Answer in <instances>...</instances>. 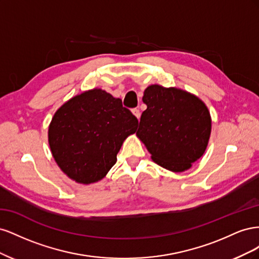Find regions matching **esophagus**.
<instances>
[{"label": "esophagus", "mask_w": 259, "mask_h": 259, "mask_svg": "<svg viewBox=\"0 0 259 259\" xmlns=\"http://www.w3.org/2000/svg\"><path fill=\"white\" fill-rule=\"evenodd\" d=\"M132 112H133V114H134L137 119L139 120L140 119V111H139V109H137V108H135V109H133L132 110Z\"/></svg>", "instance_id": "34e87169"}]
</instances>
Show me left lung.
Returning <instances> with one entry per match:
<instances>
[{
    "instance_id": "8db88e82",
    "label": "left lung",
    "mask_w": 259,
    "mask_h": 259,
    "mask_svg": "<svg viewBox=\"0 0 259 259\" xmlns=\"http://www.w3.org/2000/svg\"><path fill=\"white\" fill-rule=\"evenodd\" d=\"M143 101L137 137L151 159L171 171H184L199 160L208 144L211 120L207 107L192 94L176 88L150 85Z\"/></svg>"
}]
</instances>
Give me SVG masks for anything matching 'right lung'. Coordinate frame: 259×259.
I'll return each mask as SVG.
<instances>
[{
  "label": "right lung",
  "instance_id": "add662e5",
  "mask_svg": "<svg viewBox=\"0 0 259 259\" xmlns=\"http://www.w3.org/2000/svg\"><path fill=\"white\" fill-rule=\"evenodd\" d=\"M138 120L120 98L100 89L72 97L54 114L49 144L60 169L79 184L103 179Z\"/></svg>",
  "mask_w": 259,
  "mask_h": 259
}]
</instances>
